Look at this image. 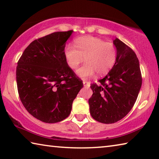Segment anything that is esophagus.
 Listing matches in <instances>:
<instances>
[{
	"label": "esophagus",
	"mask_w": 159,
	"mask_h": 159,
	"mask_svg": "<svg viewBox=\"0 0 159 159\" xmlns=\"http://www.w3.org/2000/svg\"><path fill=\"white\" fill-rule=\"evenodd\" d=\"M83 85H84V86H85V87H90V82L87 81V80H83Z\"/></svg>",
	"instance_id": "obj_1"
}]
</instances>
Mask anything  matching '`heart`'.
<instances>
[{"label": "heart", "mask_w": 159, "mask_h": 159, "mask_svg": "<svg viewBox=\"0 0 159 159\" xmlns=\"http://www.w3.org/2000/svg\"><path fill=\"white\" fill-rule=\"evenodd\" d=\"M67 64L76 69L85 58L86 63L78 69L77 74L83 79L108 73L116 61L117 52L112 43L105 42L99 38L83 36L77 39L75 46L69 44L64 50Z\"/></svg>", "instance_id": "heart-1"}]
</instances>
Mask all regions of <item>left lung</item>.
I'll return each instance as SVG.
<instances>
[{
    "label": "left lung",
    "instance_id": "obj_1",
    "mask_svg": "<svg viewBox=\"0 0 159 159\" xmlns=\"http://www.w3.org/2000/svg\"><path fill=\"white\" fill-rule=\"evenodd\" d=\"M117 57L107 76L93 83V95L88 100L92 117L109 124L127 115L138 98L142 85V74L136 54L131 48L116 39Z\"/></svg>",
    "mask_w": 159,
    "mask_h": 159
}]
</instances>
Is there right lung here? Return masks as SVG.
Returning a JSON list of instances; mask_svg holds the SVG:
<instances>
[{
  "mask_svg": "<svg viewBox=\"0 0 159 159\" xmlns=\"http://www.w3.org/2000/svg\"><path fill=\"white\" fill-rule=\"evenodd\" d=\"M72 32H54L34 40L17 61L19 97L29 114L43 122L57 123L68 117L83 86L64 55Z\"/></svg>",
  "mask_w": 159,
  "mask_h": 159,
  "instance_id": "1",
  "label": "right lung"
}]
</instances>
